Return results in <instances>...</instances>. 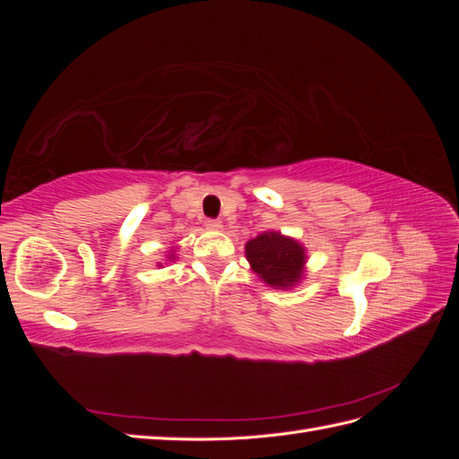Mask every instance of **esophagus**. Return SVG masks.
Returning a JSON list of instances; mask_svg holds the SVG:
<instances>
[{"mask_svg":"<svg viewBox=\"0 0 459 459\" xmlns=\"http://www.w3.org/2000/svg\"><path fill=\"white\" fill-rule=\"evenodd\" d=\"M204 226H206L208 230L218 231V230H221V221H220V220H206Z\"/></svg>","mask_w":459,"mask_h":459,"instance_id":"34e87169","label":"esophagus"}]
</instances>
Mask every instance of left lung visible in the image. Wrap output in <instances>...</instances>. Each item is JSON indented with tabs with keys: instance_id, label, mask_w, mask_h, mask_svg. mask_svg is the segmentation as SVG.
I'll use <instances>...</instances> for the list:
<instances>
[{
	"instance_id": "left-lung-1",
	"label": "left lung",
	"mask_w": 459,
	"mask_h": 459,
	"mask_svg": "<svg viewBox=\"0 0 459 459\" xmlns=\"http://www.w3.org/2000/svg\"><path fill=\"white\" fill-rule=\"evenodd\" d=\"M245 256L260 281L272 289L289 290L307 275V247L281 231H262L255 239L247 241Z\"/></svg>"
}]
</instances>
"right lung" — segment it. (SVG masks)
I'll return each mask as SVG.
<instances>
[{"instance_id":"add662e5","label":"right lung","mask_w":459,"mask_h":459,"mask_svg":"<svg viewBox=\"0 0 459 459\" xmlns=\"http://www.w3.org/2000/svg\"><path fill=\"white\" fill-rule=\"evenodd\" d=\"M176 248H178V247H170V251H166V262H174V260H176ZM157 266H159V268H164V264L159 262Z\"/></svg>"}]
</instances>
